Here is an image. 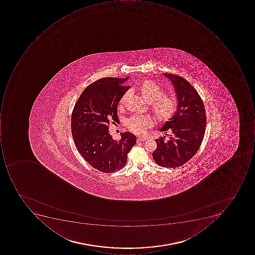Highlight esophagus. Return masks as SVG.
<instances>
[{
    "mask_svg": "<svg viewBox=\"0 0 255 255\" xmlns=\"http://www.w3.org/2000/svg\"><path fill=\"white\" fill-rule=\"evenodd\" d=\"M145 140H146V138H144V137L137 138V141H138V142H140V141H145Z\"/></svg>",
    "mask_w": 255,
    "mask_h": 255,
    "instance_id": "1",
    "label": "esophagus"
}]
</instances>
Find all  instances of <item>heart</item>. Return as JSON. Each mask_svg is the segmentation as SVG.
<instances>
[{
    "mask_svg": "<svg viewBox=\"0 0 255 255\" xmlns=\"http://www.w3.org/2000/svg\"><path fill=\"white\" fill-rule=\"evenodd\" d=\"M141 95L148 102L152 104V110L160 121L166 122L173 117L177 110L176 102L172 97H165L162 89L151 80H146L140 87ZM127 91L120 100V105H124L129 96ZM128 128L134 133L141 135L145 133L147 128L152 127L153 120L148 117L133 116L127 120Z\"/></svg>",
    "mask_w": 255,
    "mask_h": 255,
    "instance_id": "1",
    "label": "heart"
}]
</instances>
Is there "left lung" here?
I'll return each instance as SVG.
<instances>
[{"instance_id":"obj_1","label":"left lung","mask_w":255,"mask_h":255,"mask_svg":"<svg viewBox=\"0 0 255 255\" xmlns=\"http://www.w3.org/2000/svg\"><path fill=\"white\" fill-rule=\"evenodd\" d=\"M169 80L176 94L177 110L165 122L160 131L169 130V139L165 136L155 139L157 148L152 153L156 164L165 168H176L186 163L202 144L206 127V114L198 92L185 79L171 73H163Z\"/></svg>"}]
</instances>
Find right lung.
Returning <instances> with one entry per match:
<instances>
[{
	"label": "right lung",
	"mask_w": 255,
	"mask_h": 255,
	"mask_svg": "<svg viewBox=\"0 0 255 255\" xmlns=\"http://www.w3.org/2000/svg\"><path fill=\"white\" fill-rule=\"evenodd\" d=\"M127 78L106 77L91 83L76 103L71 117L73 141L83 158L100 172L111 173L124 168L127 155L136 143L130 131L120 140L109 133L110 121L117 122V107L126 92Z\"/></svg>",
	"instance_id": "1"
}]
</instances>
